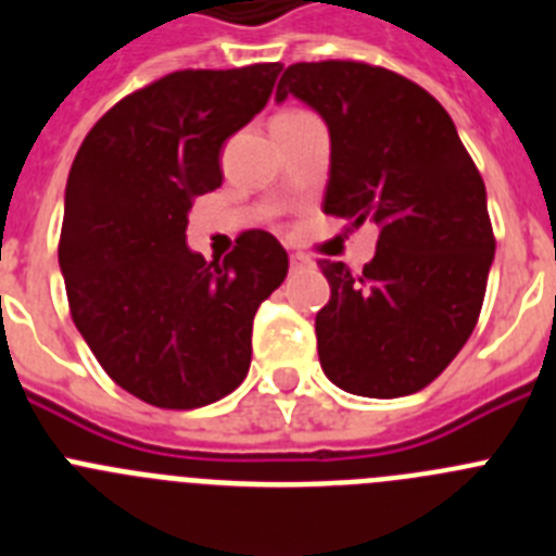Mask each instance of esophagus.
Returning a JSON list of instances; mask_svg holds the SVG:
<instances>
[{
    "label": "esophagus",
    "instance_id": "esophagus-1",
    "mask_svg": "<svg viewBox=\"0 0 556 556\" xmlns=\"http://www.w3.org/2000/svg\"><path fill=\"white\" fill-rule=\"evenodd\" d=\"M306 264H308L306 255H298V253L289 255V267H292V269H301V267H306Z\"/></svg>",
    "mask_w": 556,
    "mask_h": 556
}]
</instances>
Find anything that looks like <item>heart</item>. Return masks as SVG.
<instances>
[{
	"label": "heart",
	"mask_w": 556,
	"mask_h": 556,
	"mask_svg": "<svg viewBox=\"0 0 556 556\" xmlns=\"http://www.w3.org/2000/svg\"><path fill=\"white\" fill-rule=\"evenodd\" d=\"M281 116H301V113H294V111H292V113H281Z\"/></svg>",
	"instance_id": "1"
}]
</instances>
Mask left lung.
<instances>
[{
    "instance_id": "8db88e82",
    "label": "left lung",
    "mask_w": 556,
    "mask_h": 556,
    "mask_svg": "<svg viewBox=\"0 0 556 556\" xmlns=\"http://www.w3.org/2000/svg\"><path fill=\"white\" fill-rule=\"evenodd\" d=\"M298 97L331 132L323 211L378 225L372 262H320L323 372L339 390L401 397L454 362L479 320L495 236L488 191L445 108L417 83L362 61L292 63L275 100Z\"/></svg>"
}]
</instances>
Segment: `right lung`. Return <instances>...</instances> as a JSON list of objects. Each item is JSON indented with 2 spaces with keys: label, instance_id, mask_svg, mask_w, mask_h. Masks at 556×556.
<instances>
[{
  "label": "right lung",
  "instance_id": "add662e5",
  "mask_svg": "<svg viewBox=\"0 0 556 556\" xmlns=\"http://www.w3.org/2000/svg\"><path fill=\"white\" fill-rule=\"evenodd\" d=\"M281 68L172 72L116 102L77 150L58 244L68 312L102 370L144 404L198 409L248 376L253 317L287 278V250L244 230L205 262L186 225Z\"/></svg>",
  "mask_w": 556,
  "mask_h": 556
}]
</instances>
